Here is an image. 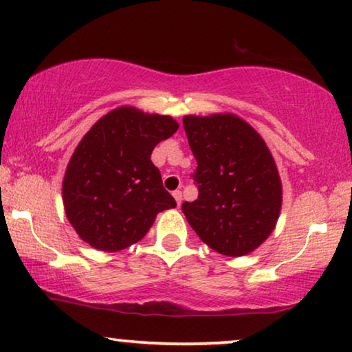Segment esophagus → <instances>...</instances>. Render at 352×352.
<instances>
[{"label":"esophagus","instance_id":"34e87169","mask_svg":"<svg viewBox=\"0 0 352 352\" xmlns=\"http://www.w3.org/2000/svg\"><path fill=\"white\" fill-rule=\"evenodd\" d=\"M173 197H175L176 201H177V206H181V201H182V192L181 190H175L173 192Z\"/></svg>","mask_w":352,"mask_h":352}]
</instances>
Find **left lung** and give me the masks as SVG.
<instances>
[{"label":"left lung","mask_w":352,"mask_h":352,"mask_svg":"<svg viewBox=\"0 0 352 352\" xmlns=\"http://www.w3.org/2000/svg\"><path fill=\"white\" fill-rule=\"evenodd\" d=\"M199 199L182 204L201 242L226 256L256 250L276 228L282 182L263 138L232 113L182 118Z\"/></svg>","instance_id":"left-lung-1"}]
</instances>
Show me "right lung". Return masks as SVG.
Instances as JSON below:
<instances>
[{
  "label": "right lung",
  "mask_w": 352,
  "mask_h": 352,
  "mask_svg": "<svg viewBox=\"0 0 352 352\" xmlns=\"http://www.w3.org/2000/svg\"><path fill=\"white\" fill-rule=\"evenodd\" d=\"M177 128L166 115L120 107L85 134L62 182L65 214L81 240L118 252L144 239L160 211L175 208L151 155Z\"/></svg>",
  "instance_id": "1"
}]
</instances>
